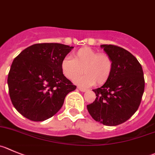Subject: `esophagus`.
Masks as SVG:
<instances>
[{
	"mask_svg": "<svg viewBox=\"0 0 155 155\" xmlns=\"http://www.w3.org/2000/svg\"><path fill=\"white\" fill-rule=\"evenodd\" d=\"M78 89H79V90H80L81 92H86V91L88 90V89H84V88H81V87H78Z\"/></svg>",
	"mask_w": 155,
	"mask_h": 155,
	"instance_id": "obj_1",
	"label": "esophagus"
}]
</instances>
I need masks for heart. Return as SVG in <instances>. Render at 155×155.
I'll return each mask as SVG.
<instances>
[{
	"instance_id": "b5f03b06",
	"label": "heart",
	"mask_w": 155,
	"mask_h": 155,
	"mask_svg": "<svg viewBox=\"0 0 155 155\" xmlns=\"http://www.w3.org/2000/svg\"><path fill=\"white\" fill-rule=\"evenodd\" d=\"M114 61L108 53H99L90 48L79 49L73 59L65 58L61 63L63 73L67 79H76L82 72L84 75L76 79L78 84L91 86H102L110 79L113 72Z\"/></svg>"
}]
</instances>
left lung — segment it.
<instances>
[{
	"instance_id": "obj_1",
	"label": "left lung",
	"mask_w": 155,
	"mask_h": 155,
	"mask_svg": "<svg viewBox=\"0 0 155 155\" xmlns=\"http://www.w3.org/2000/svg\"><path fill=\"white\" fill-rule=\"evenodd\" d=\"M113 59L110 79L93 89L95 101L87 105L94 120L108 126L124 123L138 110L144 90L143 69L130 52L115 45H101Z\"/></svg>"
}]
</instances>
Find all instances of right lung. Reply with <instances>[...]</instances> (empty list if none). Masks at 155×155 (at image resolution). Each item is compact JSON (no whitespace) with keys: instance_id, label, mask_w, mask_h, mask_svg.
Segmentation results:
<instances>
[{"instance_id":"add662e5","label":"right lung","mask_w":155,"mask_h":155,"mask_svg":"<svg viewBox=\"0 0 155 155\" xmlns=\"http://www.w3.org/2000/svg\"><path fill=\"white\" fill-rule=\"evenodd\" d=\"M73 48L61 43H37L14 59L8 89L13 105L23 116L34 121L51 118L62 108L66 95L76 89L61 69Z\"/></svg>"}]
</instances>
